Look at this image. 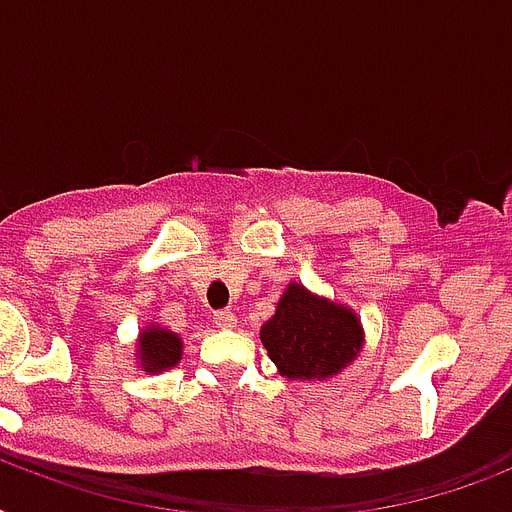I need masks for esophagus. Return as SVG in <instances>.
Wrapping results in <instances>:
<instances>
[{
  "label": "esophagus",
  "instance_id": "obj_1",
  "mask_svg": "<svg viewBox=\"0 0 512 512\" xmlns=\"http://www.w3.org/2000/svg\"><path fill=\"white\" fill-rule=\"evenodd\" d=\"M215 327L233 329V327H236V313H233V311H217L215 313Z\"/></svg>",
  "mask_w": 512,
  "mask_h": 512
}]
</instances>
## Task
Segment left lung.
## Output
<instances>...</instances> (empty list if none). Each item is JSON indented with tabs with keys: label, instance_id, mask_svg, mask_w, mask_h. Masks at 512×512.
<instances>
[{
	"label": "left lung",
	"instance_id": "1",
	"mask_svg": "<svg viewBox=\"0 0 512 512\" xmlns=\"http://www.w3.org/2000/svg\"><path fill=\"white\" fill-rule=\"evenodd\" d=\"M260 342L281 377L324 382L356 361L364 348V324L350 305L289 281L276 313L260 327Z\"/></svg>",
	"mask_w": 512,
	"mask_h": 512
}]
</instances>
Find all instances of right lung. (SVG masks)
<instances>
[{
	"label": "right lung",
	"instance_id": "add662e5",
	"mask_svg": "<svg viewBox=\"0 0 512 512\" xmlns=\"http://www.w3.org/2000/svg\"><path fill=\"white\" fill-rule=\"evenodd\" d=\"M180 358H183V337L177 332L164 329L156 321H148L140 329L135 340V364L140 372L162 374L180 364Z\"/></svg>",
	"mask_w": 512,
	"mask_h": 512
}]
</instances>
